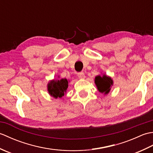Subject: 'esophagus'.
<instances>
[{
    "label": "esophagus",
    "mask_w": 153,
    "mask_h": 153,
    "mask_svg": "<svg viewBox=\"0 0 153 153\" xmlns=\"http://www.w3.org/2000/svg\"><path fill=\"white\" fill-rule=\"evenodd\" d=\"M77 76H78L79 78H80V79H84L85 77V74H84L83 71H81V72L77 73Z\"/></svg>",
    "instance_id": "obj_1"
}]
</instances>
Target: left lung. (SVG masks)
<instances>
[{
  "label": "left lung",
  "instance_id": "1",
  "mask_svg": "<svg viewBox=\"0 0 153 153\" xmlns=\"http://www.w3.org/2000/svg\"><path fill=\"white\" fill-rule=\"evenodd\" d=\"M95 83L97 87V89L99 91V92L107 94L110 91L111 86L112 85L113 82L110 77L104 75L102 77L100 76H96Z\"/></svg>",
  "mask_w": 153,
  "mask_h": 153
}]
</instances>
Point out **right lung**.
Listing matches in <instances>:
<instances>
[{
  "mask_svg": "<svg viewBox=\"0 0 153 153\" xmlns=\"http://www.w3.org/2000/svg\"><path fill=\"white\" fill-rule=\"evenodd\" d=\"M68 82L66 79L60 80H53L48 84V91L51 96L54 98H61L64 95L68 86Z\"/></svg>",
  "mask_w": 153,
  "mask_h": 153,
  "instance_id": "obj_1",
  "label": "right lung"
}]
</instances>
